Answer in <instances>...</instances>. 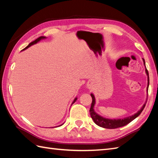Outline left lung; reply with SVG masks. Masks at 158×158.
<instances>
[{
  "instance_id": "1",
  "label": "left lung",
  "mask_w": 158,
  "mask_h": 158,
  "mask_svg": "<svg viewBox=\"0 0 158 158\" xmlns=\"http://www.w3.org/2000/svg\"><path fill=\"white\" fill-rule=\"evenodd\" d=\"M143 64L145 65V73L147 75V95H148V88H149V73L148 70H147L146 66H145V60L143 58ZM91 96L92 98V102L91 105V107H90V115H91L92 119H93L94 122L100 127H104V128H107V129H115V128H117V127H120L127 125V123H129L130 122H132L135 119H136L137 117H138L141 112L143 111V110L144 109L146 105L147 100L145 103L143 105V106L141 107L138 112L136 113L134 115L125 117V118L123 119H108L106 118V117H104L100 116V115H98V113L95 112L94 110V105L96 104V99H95V96L93 94H91Z\"/></svg>"
}]
</instances>
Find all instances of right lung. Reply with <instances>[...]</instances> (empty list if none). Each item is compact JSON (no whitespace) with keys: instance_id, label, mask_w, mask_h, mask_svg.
<instances>
[{"instance_id":"right-lung-1","label":"right lung","mask_w":158,"mask_h":158,"mask_svg":"<svg viewBox=\"0 0 158 158\" xmlns=\"http://www.w3.org/2000/svg\"><path fill=\"white\" fill-rule=\"evenodd\" d=\"M47 37H46V36H40V37H39L38 39H36V40H35V41H32V42H31V43H29V45L27 46V47H26V48H25L24 49H23V50H25V49H28V48H30V47H31V46H32V45H35V44H36V43H37L38 42H39L40 41H41V40H43V39H45ZM77 100V97H76V98H75V99H74V100H73V103L72 104H73L74 102H75V101H76V100ZM62 125H63V123L62 124H61V125H60V126H61ZM58 126H56V127H58Z\"/></svg>"}]
</instances>
